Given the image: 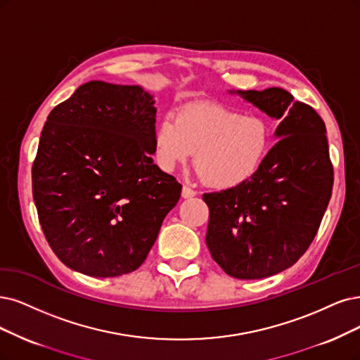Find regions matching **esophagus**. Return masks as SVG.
I'll return each instance as SVG.
<instances>
[{
    "instance_id": "1",
    "label": "esophagus",
    "mask_w": 360,
    "mask_h": 360,
    "mask_svg": "<svg viewBox=\"0 0 360 360\" xmlns=\"http://www.w3.org/2000/svg\"><path fill=\"white\" fill-rule=\"evenodd\" d=\"M195 194H197V191L191 190L190 187H182V197H184V198H191V197H194Z\"/></svg>"
}]
</instances>
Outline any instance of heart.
I'll return each mask as SVG.
<instances>
[{
	"label": "heart",
	"instance_id": "heart-1",
	"mask_svg": "<svg viewBox=\"0 0 360 360\" xmlns=\"http://www.w3.org/2000/svg\"><path fill=\"white\" fill-rule=\"evenodd\" d=\"M160 166L173 170L195 153L197 173L221 190L254 178L271 151V127L262 117L217 103H197L165 115L154 129Z\"/></svg>",
	"mask_w": 360,
	"mask_h": 360
}]
</instances>
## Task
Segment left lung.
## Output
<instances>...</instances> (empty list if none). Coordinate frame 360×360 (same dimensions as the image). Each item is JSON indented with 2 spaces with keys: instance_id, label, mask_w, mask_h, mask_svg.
Masks as SVG:
<instances>
[{
  "instance_id": "left-lung-1",
  "label": "left lung",
  "mask_w": 360,
  "mask_h": 360,
  "mask_svg": "<svg viewBox=\"0 0 360 360\" xmlns=\"http://www.w3.org/2000/svg\"><path fill=\"white\" fill-rule=\"evenodd\" d=\"M278 123L277 141L246 184L206 193V245L236 278L254 281L294 265L319 230L332 194L334 169L319 114L281 87L229 90Z\"/></svg>"
}]
</instances>
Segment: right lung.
<instances>
[{
	"instance_id": "1",
	"label": "right lung",
	"mask_w": 360,
	"mask_h": 360,
	"mask_svg": "<svg viewBox=\"0 0 360 360\" xmlns=\"http://www.w3.org/2000/svg\"><path fill=\"white\" fill-rule=\"evenodd\" d=\"M155 101L89 82L49 114L32 166L39 224L74 271L117 277L145 261L182 185L154 165Z\"/></svg>"
}]
</instances>
